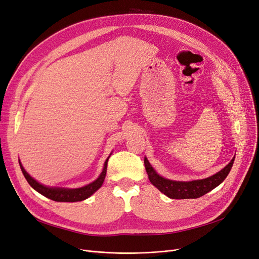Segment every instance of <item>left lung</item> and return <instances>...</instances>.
Here are the masks:
<instances>
[{
  "label": "left lung",
  "instance_id": "obj_1",
  "mask_svg": "<svg viewBox=\"0 0 259 259\" xmlns=\"http://www.w3.org/2000/svg\"><path fill=\"white\" fill-rule=\"evenodd\" d=\"M234 161V156L231 162L224 167L221 171H218L215 175L210 176L205 179L192 180V182H174L161 177L155 173V170L150 165V163L145 158V167L147 174L149 176L150 183L155 186L158 189L167 195L170 199H197L206 194L210 190H213L219 184H222L226 177L228 176L229 171L232 167Z\"/></svg>",
  "mask_w": 259,
  "mask_h": 259
}]
</instances>
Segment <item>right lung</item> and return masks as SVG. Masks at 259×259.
<instances>
[{
  "label": "right lung",
  "instance_id": "add662e5",
  "mask_svg": "<svg viewBox=\"0 0 259 259\" xmlns=\"http://www.w3.org/2000/svg\"><path fill=\"white\" fill-rule=\"evenodd\" d=\"M19 165H20L22 174L27 179L29 185L32 187L34 190L43 194L44 197L49 198L53 201H57V202H77V201H83L85 199L90 198L91 195L95 191H97L101 187V185H103L106 174H107L108 159L105 162V166H104L103 171H101L100 176L95 180V182H93L92 184L85 186V187L77 188V189H64V188L45 187L41 184H38L36 180H34L32 177H31L25 170V168L22 167L20 162H19Z\"/></svg>",
  "mask_w": 259,
  "mask_h": 259
}]
</instances>
